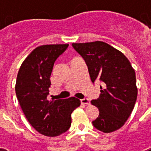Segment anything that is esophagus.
Here are the masks:
<instances>
[{
	"instance_id": "obj_1",
	"label": "esophagus",
	"mask_w": 151,
	"mask_h": 151,
	"mask_svg": "<svg viewBox=\"0 0 151 151\" xmlns=\"http://www.w3.org/2000/svg\"><path fill=\"white\" fill-rule=\"evenodd\" d=\"M81 103H82V104H85V105H88V104L90 103L88 99H83L81 100Z\"/></svg>"
}]
</instances>
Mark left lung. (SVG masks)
<instances>
[{"label": "left lung", "mask_w": 151, "mask_h": 151, "mask_svg": "<svg viewBox=\"0 0 151 151\" xmlns=\"http://www.w3.org/2000/svg\"><path fill=\"white\" fill-rule=\"evenodd\" d=\"M72 45L85 60L92 82L99 79L105 86L100 87L99 99L91 101L99 111L93 126L105 133L116 131L128 120L137 99L135 70L122 52L103 41Z\"/></svg>", "instance_id": "left-lung-1"}]
</instances>
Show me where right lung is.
<instances>
[{
	"mask_svg": "<svg viewBox=\"0 0 151 151\" xmlns=\"http://www.w3.org/2000/svg\"><path fill=\"white\" fill-rule=\"evenodd\" d=\"M68 46L66 44L37 47L22 62L18 72V101L29 124L44 136L53 137L67 131L71 125V114L81 105L75 97L47 99L55 61Z\"/></svg>",
	"mask_w": 151,
	"mask_h": 151,
	"instance_id": "add662e5",
	"label": "right lung"
}]
</instances>
